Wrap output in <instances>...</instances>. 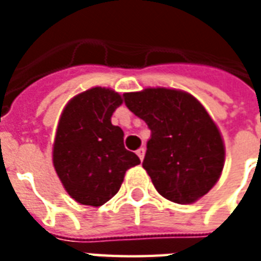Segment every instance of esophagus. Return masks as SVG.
<instances>
[{"label": "esophagus", "mask_w": 261, "mask_h": 261, "mask_svg": "<svg viewBox=\"0 0 261 261\" xmlns=\"http://www.w3.org/2000/svg\"><path fill=\"white\" fill-rule=\"evenodd\" d=\"M137 155H138V156H140V159H144V155H145V148L144 147H141V148H138V149H137Z\"/></svg>", "instance_id": "34e87169"}]
</instances>
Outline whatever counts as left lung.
Returning <instances> with one entry per match:
<instances>
[{
    "label": "left lung",
    "instance_id": "obj_1",
    "mask_svg": "<svg viewBox=\"0 0 261 261\" xmlns=\"http://www.w3.org/2000/svg\"><path fill=\"white\" fill-rule=\"evenodd\" d=\"M124 100L151 130L142 166L159 194L177 204L205 196L225 164L224 140L205 108L190 93L169 88L127 92Z\"/></svg>",
    "mask_w": 261,
    "mask_h": 261
}]
</instances>
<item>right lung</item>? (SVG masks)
Segmentation results:
<instances>
[{
	"instance_id": "1",
	"label": "right lung",
	"mask_w": 261,
	"mask_h": 261,
	"mask_svg": "<svg viewBox=\"0 0 261 261\" xmlns=\"http://www.w3.org/2000/svg\"><path fill=\"white\" fill-rule=\"evenodd\" d=\"M123 103L119 92L95 86L65 105L53 144V165L65 192L75 201L99 207L109 201L127 170L141 164L124 148V133L112 124Z\"/></svg>"
}]
</instances>
